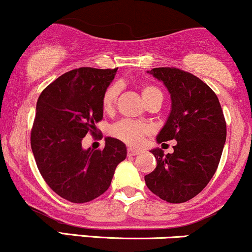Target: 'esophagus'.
<instances>
[{"label":"esophagus","mask_w":252,"mask_h":252,"mask_svg":"<svg viewBox=\"0 0 252 252\" xmlns=\"http://www.w3.org/2000/svg\"><path fill=\"white\" fill-rule=\"evenodd\" d=\"M140 150H136V149H132V148H129L128 149V156H136L140 154Z\"/></svg>","instance_id":"obj_1"}]
</instances>
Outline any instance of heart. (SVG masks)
<instances>
[{
	"instance_id": "heart-1",
	"label": "heart",
	"mask_w": 252,
	"mask_h": 252,
	"mask_svg": "<svg viewBox=\"0 0 252 252\" xmlns=\"http://www.w3.org/2000/svg\"><path fill=\"white\" fill-rule=\"evenodd\" d=\"M118 94H120V86L117 84H112L105 90L102 98V108L104 111L111 112L115 109ZM141 94L146 103H149L156 97H162L160 90L153 85H143L141 88ZM111 134L129 146L137 147L143 142V138L150 134V126L141 122L124 120L111 126Z\"/></svg>"
}]
</instances>
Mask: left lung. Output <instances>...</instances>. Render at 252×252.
<instances>
[{
    "label": "left lung",
    "instance_id": "obj_1",
    "mask_svg": "<svg viewBox=\"0 0 252 252\" xmlns=\"http://www.w3.org/2000/svg\"><path fill=\"white\" fill-rule=\"evenodd\" d=\"M148 73L163 83L172 106L158 143L175 140L172 154L152 149L158 164L144 176L147 187L162 200L180 204L206 187L218 168L226 140V122L218 97L198 77L175 67Z\"/></svg>",
    "mask_w": 252,
    "mask_h": 252
}]
</instances>
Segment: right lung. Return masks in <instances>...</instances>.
<instances>
[{"instance_id": "obj_1", "label": "right lung", "mask_w": 252, "mask_h": 252, "mask_svg": "<svg viewBox=\"0 0 252 252\" xmlns=\"http://www.w3.org/2000/svg\"><path fill=\"white\" fill-rule=\"evenodd\" d=\"M117 68L80 67L66 72L40 94L31 134V146L40 174L52 190L76 204L102 195L111 184L126 147L105 138L102 150L84 149L88 132L102 121V98Z\"/></svg>"}]
</instances>
